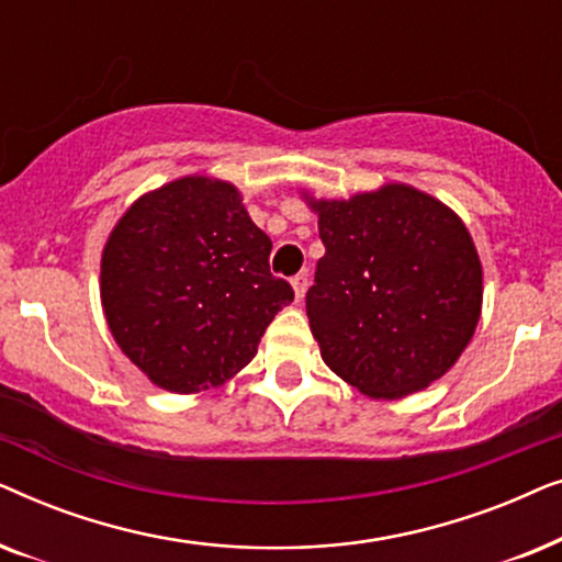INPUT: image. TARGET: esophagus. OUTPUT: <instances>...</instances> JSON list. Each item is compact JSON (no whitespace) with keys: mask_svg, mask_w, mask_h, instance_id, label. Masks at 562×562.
<instances>
[{"mask_svg":"<svg viewBox=\"0 0 562 562\" xmlns=\"http://www.w3.org/2000/svg\"><path fill=\"white\" fill-rule=\"evenodd\" d=\"M291 286H294L296 302H302L304 294H306V286H310V279H306V273H296L294 279H291Z\"/></svg>","mask_w":562,"mask_h":562,"instance_id":"1","label":"esophagus"}]
</instances>
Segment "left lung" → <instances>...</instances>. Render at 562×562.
I'll list each match as a JSON object with an SVG mask.
<instances>
[{
    "label": "left lung",
    "instance_id": "left-lung-1",
    "mask_svg": "<svg viewBox=\"0 0 562 562\" xmlns=\"http://www.w3.org/2000/svg\"><path fill=\"white\" fill-rule=\"evenodd\" d=\"M310 206L325 243L306 291L322 360L366 396L427 389L481 317L483 271L463 220L406 183Z\"/></svg>",
    "mask_w": 562,
    "mask_h": 562
}]
</instances>
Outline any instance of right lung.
<instances>
[{
	"label": "right lung",
	"instance_id": "1",
	"mask_svg": "<svg viewBox=\"0 0 562 562\" xmlns=\"http://www.w3.org/2000/svg\"><path fill=\"white\" fill-rule=\"evenodd\" d=\"M271 237L233 183L183 176L137 199L102 252V306L122 352L173 394L220 386L294 302Z\"/></svg>",
	"mask_w": 562,
	"mask_h": 562
}]
</instances>
